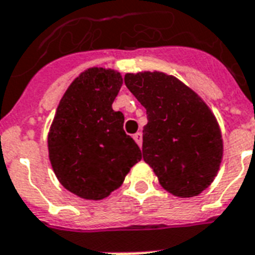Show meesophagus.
I'll use <instances>...</instances> for the list:
<instances>
[{"instance_id": "esophagus-1", "label": "esophagus", "mask_w": 255, "mask_h": 255, "mask_svg": "<svg viewBox=\"0 0 255 255\" xmlns=\"http://www.w3.org/2000/svg\"><path fill=\"white\" fill-rule=\"evenodd\" d=\"M133 139H135V142L137 143V146L142 147V132H136L135 135H133Z\"/></svg>"}]
</instances>
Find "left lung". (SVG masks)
<instances>
[{
    "label": "left lung",
    "instance_id": "8db88e82",
    "mask_svg": "<svg viewBox=\"0 0 255 255\" xmlns=\"http://www.w3.org/2000/svg\"><path fill=\"white\" fill-rule=\"evenodd\" d=\"M124 82L146 108L144 162L171 195H200L218 174L223 156L222 133L214 113L173 75L159 71L129 73Z\"/></svg>",
    "mask_w": 255,
    "mask_h": 255
}]
</instances>
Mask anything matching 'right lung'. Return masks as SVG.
<instances>
[{"label": "right lung", "mask_w": 255, "mask_h": 255, "mask_svg": "<svg viewBox=\"0 0 255 255\" xmlns=\"http://www.w3.org/2000/svg\"><path fill=\"white\" fill-rule=\"evenodd\" d=\"M122 85L115 70L88 69L66 90L51 124V166L60 184L82 199H105L142 159L123 129L124 115L112 109Z\"/></svg>", "instance_id": "add662e5"}]
</instances>
